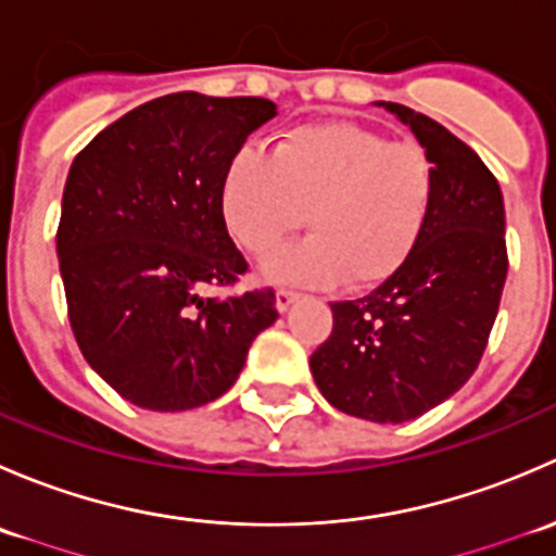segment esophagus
I'll return each mask as SVG.
<instances>
[{"label": "esophagus", "mask_w": 556, "mask_h": 556, "mask_svg": "<svg viewBox=\"0 0 556 556\" xmlns=\"http://www.w3.org/2000/svg\"><path fill=\"white\" fill-rule=\"evenodd\" d=\"M293 301H299V293H295V290H288V288L277 290V309L279 312H288L290 306H293Z\"/></svg>", "instance_id": "1"}]
</instances>
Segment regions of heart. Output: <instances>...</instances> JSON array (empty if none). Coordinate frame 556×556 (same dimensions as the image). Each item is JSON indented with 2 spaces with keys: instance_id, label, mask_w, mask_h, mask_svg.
Listing matches in <instances>:
<instances>
[{
  "instance_id": "b5f03b06",
  "label": "heart",
  "mask_w": 556,
  "mask_h": 556,
  "mask_svg": "<svg viewBox=\"0 0 556 556\" xmlns=\"http://www.w3.org/2000/svg\"><path fill=\"white\" fill-rule=\"evenodd\" d=\"M435 193L439 174L419 142L309 123L285 134L271 155L239 148L223 172L220 212L252 255H268L309 223L314 237L266 263L277 282L374 288L417 250Z\"/></svg>"
}]
</instances>
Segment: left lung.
Masks as SVG:
<instances>
[{
    "mask_svg": "<svg viewBox=\"0 0 556 556\" xmlns=\"http://www.w3.org/2000/svg\"><path fill=\"white\" fill-rule=\"evenodd\" d=\"M430 153L439 193L403 268L357 301H336L333 330L309 357L330 406L408 422L454 395L479 366L508 274L506 210L495 174L433 117L377 102Z\"/></svg>",
    "mask_w": 556,
    "mask_h": 556,
    "instance_id": "8db88e82",
    "label": "left lung"
}]
</instances>
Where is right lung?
I'll use <instances>...</instances> for the list:
<instances>
[{
	"label": "right lung",
	"instance_id": "1",
	"mask_svg": "<svg viewBox=\"0 0 556 556\" xmlns=\"http://www.w3.org/2000/svg\"><path fill=\"white\" fill-rule=\"evenodd\" d=\"M274 115L261 97L169 93L110 123L72 161L55 233L72 333L134 406L185 412L220 397L279 317L271 288L204 295L247 274L220 179Z\"/></svg>",
	"mask_w": 556,
	"mask_h": 556
}]
</instances>
